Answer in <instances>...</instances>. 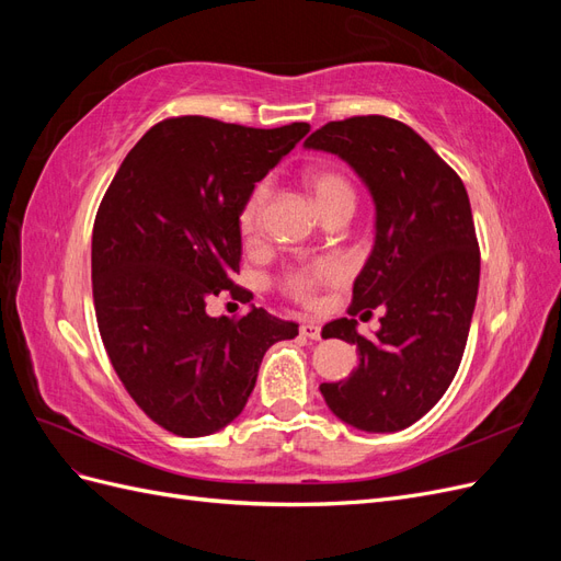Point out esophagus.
Returning <instances> with one entry per match:
<instances>
[{
  "label": "esophagus",
  "instance_id": "1",
  "mask_svg": "<svg viewBox=\"0 0 561 561\" xmlns=\"http://www.w3.org/2000/svg\"><path fill=\"white\" fill-rule=\"evenodd\" d=\"M299 332H301L304 336H309V339H320V325H318V322H313V320L301 322Z\"/></svg>",
  "mask_w": 561,
  "mask_h": 561
}]
</instances>
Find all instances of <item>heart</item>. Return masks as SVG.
<instances>
[{
	"label": "heart",
	"instance_id": "1",
	"mask_svg": "<svg viewBox=\"0 0 561 561\" xmlns=\"http://www.w3.org/2000/svg\"><path fill=\"white\" fill-rule=\"evenodd\" d=\"M304 184L316 203L320 215L336 206H355V190L351 180L336 171V168L328 165H316L304 173ZM264 203H266V184L260 182L252 186V192L245 196L243 206L239 210V231L245 243H257L262 233V215H264ZM346 280V266L332 260V257H320L311 262L295 264L285 271L278 278L280 293H285L290 299L304 304V307H313L318 301V293L325 290V287H334Z\"/></svg>",
	"mask_w": 561,
	"mask_h": 561
}]
</instances>
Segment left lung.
I'll return each mask as SVG.
<instances>
[{
	"label": "left lung",
	"mask_w": 561,
	"mask_h": 561,
	"mask_svg": "<svg viewBox=\"0 0 561 561\" xmlns=\"http://www.w3.org/2000/svg\"><path fill=\"white\" fill-rule=\"evenodd\" d=\"M332 151L363 178L377 206V241L353 283L348 316L381 307L375 339L355 318L322 328L344 339L358 367L320 383L330 410L367 433L412 426L445 396L461 365L480 285V245L468 192L416 130L369 114L330 122L304 142Z\"/></svg>",
	"instance_id": "1"
}]
</instances>
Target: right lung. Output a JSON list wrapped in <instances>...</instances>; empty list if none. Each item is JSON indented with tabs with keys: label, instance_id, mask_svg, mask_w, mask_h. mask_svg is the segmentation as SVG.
<instances>
[{
	"label": "right lung",
	"instance_id": "add662e5",
	"mask_svg": "<svg viewBox=\"0 0 561 561\" xmlns=\"http://www.w3.org/2000/svg\"><path fill=\"white\" fill-rule=\"evenodd\" d=\"M311 130L208 116L151 126L118 168L93 225L98 330L116 377L168 433L225 428L252 393L264 353L299 325L252 307L210 318L219 293L250 301L239 274L245 196Z\"/></svg>",
	"mask_w": 561,
	"mask_h": 561
}]
</instances>
